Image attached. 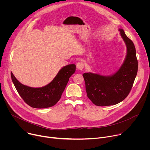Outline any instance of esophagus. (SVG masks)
<instances>
[{
    "mask_svg": "<svg viewBox=\"0 0 150 150\" xmlns=\"http://www.w3.org/2000/svg\"><path fill=\"white\" fill-rule=\"evenodd\" d=\"M84 68V63L82 62H79L76 64V68L79 70H82Z\"/></svg>",
    "mask_w": 150,
    "mask_h": 150,
    "instance_id": "1",
    "label": "esophagus"
}]
</instances>
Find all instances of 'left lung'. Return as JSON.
<instances>
[{"label": "left lung", "mask_w": 150, "mask_h": 150, "mask_svg": "<svg viewBox=\"0 0 150 150\" xmlns=\"http://www.w3.org/2000/svg\"><path fill=\"white\" fill-rule=\"evenodd\" d=\"M119 31L127 47L126 59L119 70L109 76L90 72L82 75L87 97L98 106L115 105L123 101L129 94L137 74L135 46L122 29Z\"/></svg>", "instance_id": "8db88e82"}]
</instances>
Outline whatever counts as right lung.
I'll return each instance as SVG.
<instances>
[{
  "mask_svg": "<svg viewBox=\"0 0 150 150\" xmlns=\"http://www.w3.org/2000/svg\"><path fill=\"white\" fill-rule=\"evenodd\" d=\"M76 70L74 64L62 68L53 80L45 87L32 88L19 82L11 72L15 87L23 100L34 108L45 109L54 105L60 99L69 78Z\"/></svg>",
  "mask_w": 150,
  "mask_h": 150,
  "instance_id": "right-lung-1",
  "label": "right lung"
}]
</instances>
